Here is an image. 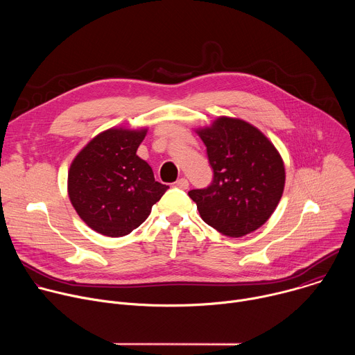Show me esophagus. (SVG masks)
I'll use <instances>...</instances> for the list:
<instances>
[{"mask_svg":"<svg viewBox=\"0 0 355 355\" xmlns=\"http://www.w3.org/2000/svg\"><path fill=\"white\" fill-rule=\"evenodd\" d=\"M175 187H177V188H181V189H188L189 182H188L187 178H180V180L175 181Z\"/></svg>","mask_w":355,"mask_h":355,"instance_id":"esophagus-1","label":"esophagus"}]
</instances>
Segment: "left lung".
Returning a JSON list of instances; mask_svg holds the SVG:
<instances>
[{
	"mask_svg": "<svg viewBox=\"0 0 355 355\" xmlns=\"http://www.w3.org/2000/svg\"><path fill=\"white\" fill-rule=\"evenodd\" d=\"M196 133L214 168L208 188L188 192L202 220L227 237L257 230L284 192L285 167L278 150L261 130L237 118L220 116Z\"/></svg>",
	"mask_w": 355,
	"mask_h": 355,
	"instance_id": "8db88e82",
	"label": "left lung"
}]
</instances>
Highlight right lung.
<instances>
[{"label":"right lung","instance_id":"right-lung-1","mask_svg":"<svg viewBox=\"0 0 355 355\" xmlns=\"http://www.w3.org/2000/svg\"><path fill=\"white\" fill-rule=\"evenodd\" d=\"M146 128H111L91 139L73 160L67 191L78 216L96 233L121 237L139 227L167 185L137 155Z\"/></svg>","mask_w":355,"mask_h":355}]
</instances>
